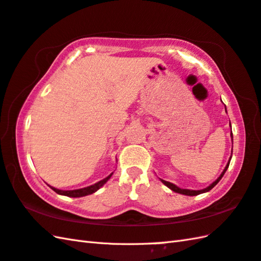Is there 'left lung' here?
I'll list each match as a JSON object with an SVG mask.
<instances>
[{
    "mask_svg": "<svg viewBox=\"0 0 261 261\" xmlns=\"http://www.w3.org/2000/svg\"><path fill=\"white\" fill-rule=\"evenodd\" d=\"M231 137H232V142H233V135H232V132H231ZM230 161H231V158H230V160H228V162H227V164H226V167L224 168V170H223V172L221 173V175L219 178H217L214 182H213L212 185H210L207 188H205V189H201V190H190V189H181V188H179V187H177V186L175 185H173V184H171V182H169V181H166V180H163V179H161V181L167 186L168 188H170L171 190H173L174 193H178V194H182V195H187V196H197V195H199V194H203V193H207V191H210L212 188H214L215 186L219 184V181L220 180L222 179V177L223 175H224V173H225V171L227 170V168H228V164H230Z\"/></svg>",
    "mask_w": 261,
    "mask_h": 261,
    "instance_id": "left-lung-1",
    "label": "left lung"
}]
</instances>
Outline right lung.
Segmentation results:
<instances>
[{
    "mask_svg": "<svg viewBox=\"0 0 261 261\" xmlns=\"http://www.w3.org/2000/svg\"><path fill=\"white\" fill-rule=\"evenodd\" d=\"M111 175H113V173L109 174L107 178L100 180L99 182L94 184V185H91V186H89V187H86V188H81V189H75V190H60V189H56V188H54V187H50V188H51L53 190H54L55 193H57L58 195L67 196V197H83V196L91 195V194L95 193V191H97L98 189H100L106 182L108 181Z\"/></svg>",
    "mask_w": 261,
    "mask_h": 261,
    "instance_id": "obj_1",
    "label": "right lung"
}]
</instances>
